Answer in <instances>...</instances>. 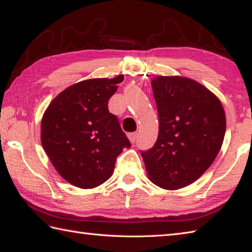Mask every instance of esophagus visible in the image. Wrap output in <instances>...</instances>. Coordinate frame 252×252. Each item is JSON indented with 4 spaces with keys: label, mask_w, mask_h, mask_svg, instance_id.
I'll use <instances>...</instances> for the list:
<instances>
[{
    "label": "esophagus",
    "mask_w": 252,
    "mask_h": 252,
    "mask_svg": "<svg viewBox=\"0 0 252 252\" xmlns=\"http://www.w3.org/2000/svg\"><path fill=\"white\" fill-rule=\"evenodd\" d=\"M127 137H129V140H130V142H131L132 144L135 143L136 138H137V133H136V132L129 133V134H127Z\"/></svg>",
    "instance_id": "34e87169"
}]
</instances>
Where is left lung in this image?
Segmentation results:
<instances>
[{"label":"left lung","mask_w":252,"mask_h":252,"mask_svg":"<svg viewBox=\"0 0 252 252\" xmlns=\"http://www.w3.org/2000/svg\"><path fill=\"white\" fill-rule=\"evenodd\" d=\"M159 116L153 148L142 152L148 179L163 189L190 185L206 172L225 135L220 99L195 80L159 76L152 80Z\"/></svg>","instance_id":"8db88e82"}]
</instances>
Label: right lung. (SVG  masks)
<instances>
[{"label": "right lung", "instance_id": "1", "mask_svg": "<svg viewBox=\"0 0 252 252\" xmlns=\"http://www.w3.org/2000/svg\"><path fill=\"white\" fill-rule=\"evenodd\" d=\"M123 74L74 83L44 111L41 143L63 180L79 189H94L112 175L115 162L131 146L117 117L108 110Z\"/></svg>", "mask_w": 252, "mask_h": 252}]
</instances>
